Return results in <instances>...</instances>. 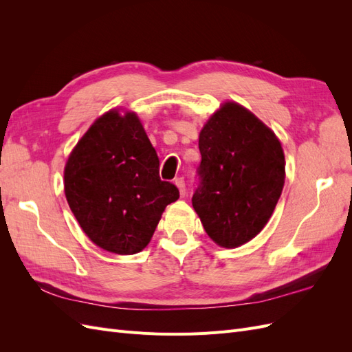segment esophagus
I'll use <instances>...</instances> for the list:
<instances>
[{
	"instance_id": "1",
	"label": "esophagus",
	"mask_w": 352,
	"mask_h": 352,
	"mask_svg": "<svg viewBox=\"0 0 352 352\" xmlns=\"http://www.w3.org/2000/svg\"><path fill=\"white\" fill-rule=\"evenodd\" d=\"M175 185L177 186V189H179V194H180V197H185V194H186V188H185V180H184V177H179V179H176L175 180Z\"/></svg>"
}]
</instances>
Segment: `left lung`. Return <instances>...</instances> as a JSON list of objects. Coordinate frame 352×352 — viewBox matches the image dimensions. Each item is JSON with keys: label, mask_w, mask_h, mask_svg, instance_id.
Segmentation results:
<instances>
[{"label": "left lung", "mask_w": 352, "mask_h": 352, "mask_svg": "<svg viewBox=\"0 0 352 352\" xmlns=\"http://www.w3.org/2000/svg\"><path fill=\"white\" fill-rule=\"evenodd\" d=\"M201 185L192 206L223 248L250 242L267 225L285 185L279 138L257 116L225 101L199 132Z\"/></svg>", "instance_id": "obj_1"}]
</instances>
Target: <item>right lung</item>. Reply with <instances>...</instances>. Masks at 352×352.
<instances>
[{
  "label": "right lung",
  "mask_w": 352,
  "mask_h": 352,
  "mask_svg": "<svg viewBox=\"0 0 352 352\" xmlns=\"http://www.w3.org/2000/svg\"><path fill=\"white\" fill-rule=\"evenodd\" d=\"M158 155L135 111L100 116L72 150L65 194L82 230L119 255L141 252L177 188L158 176Z\"/></svg>",
  "instance_id": "right-lung-1"
}]
</instances>
